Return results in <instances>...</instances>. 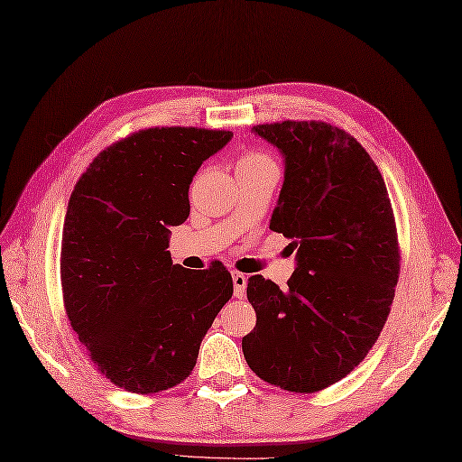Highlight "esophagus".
Masks as SVG:
<instances>
[{
    "label": "esophagus",
    "instance_id": "esophagus-1",
    "mask_svg": "<svg viewBox=\"0 0 462 462\" xmlns=\"http://www.w3.org/2000/svg\"><path fill=\"white\" fill-rule=\"evenodd\" d=\"M233 278V288H235V296L243 298L245 296V290H246V276L241 273H231Z\"/></svg>",
    "mask_w": 462,
    "mask_h": 462
}]
</instances>
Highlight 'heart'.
Listing matches in <instances>:
<instances>
[{"mask_svg":"<svg viewBox=\"0 0 462 462\" xmlns=\"http://www.w3.org/2000/svg\"><path fill=\"white\" fill-rule=\"evenodd\" d=\"M268 162H273V161H270L266 154H261V152H246V154H243V159H239L237 171H246V168H256V166L268 164Z\"/></svg>","mask_w":462,"mask_h":462,"instance_id":"1","label":"heart"}]
</instances>
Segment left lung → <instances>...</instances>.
Wrapping results in <instances>:
<instances>
[{
	"instance_id": "left-lung-1",
	"label": "left lung",
	"mask_w": 462,
	"mask_h": 462,
	"mask_svg": "<svg viewBox=\"0 0 462 462\" xmlns=\"http://www.w3.org/2000/svg\"><path fill=\"white\" fill-rule=\"evenodd\" d=\"M280 151L284 182L270 229L291 239L288 288L251 276L256 311L243 355L256 376L288 392H318L363 363L384 328L400 254L390 198L374 161L319 121L256 125Z\"/></svg>"
}]
</instances>
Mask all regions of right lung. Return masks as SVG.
Here are the masks:
<instances>
[{
	"mask_svg": "<svg viewBox=\"0 0 462 462\" xmlns=\"http://www.w3.org/2000/svg\"><path fill=\"white\" fill-rule=\"evenodd\" d=\"M231 137L139 131L99 152L70 196L60 254L66 313L99 373L127 392H162L188 378L233 296L221 263L186 270L168 251L171 229L189 216L192 178Z\"/></svg>",
	"mask_w": 462,
	"mask_h": 462,
	"instance_id": "add662e5",
	"label": "right lung"
}]
</instances>
